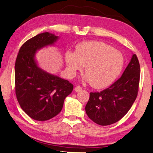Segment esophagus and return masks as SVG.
Here are the masks:
<instances>
[{"instance_id":"1","label":"esophagus","mask_w":153,"mask_h":153,"mask_svg":"<svg viewBox=\"0 0 153 153\" xmlns=\"http://www.w3.org/2000/svg\"><path fill=\"white\" fill-rule=\"evenodd\" d=\"M74 90H75V91H76V92H79V91H81V90H82V87L81 86H79V85H77V86L75 87Z\"/></svg>"}]
</instances>
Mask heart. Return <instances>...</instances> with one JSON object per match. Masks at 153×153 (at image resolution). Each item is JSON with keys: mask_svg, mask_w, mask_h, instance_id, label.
<instances>
[{"mask_svg": "<svg viewBox=\"0 0 153 153\" xmlns=\"http://www.w3.org/2000/svg\"><path fill=\"white\" fill-rule=\"evenodd\" d=\"M66 62L69 71L75 74L85 66V79L96 88L111 84L123 67L122 54L103 42L85 41L76 47V53L67 51Z\"/></svg>", "mask_w": 153, "mask_h": 153, "instance_id": "heart-1", "label": "heart"}]
</instances>
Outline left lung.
Segmentation results:
<instances>
[{
	"label": "left lung",
	"instance_id": "8db88e82",
	"mask_svg": "<svg viewBox=\"0 0 153 153\" xmlns=\"http://www.w3.org/2000/svg\"><path fill=\"white\" fill-rule=\"evenodd\" d=\"M140 63L134 54L122 76L107 89L91 92L85 111L100 126H109L121 119L131 108L139 89Z\"/></svg>",
	"mask_w": 153,
	"mask_h": 153
}]
</instances>
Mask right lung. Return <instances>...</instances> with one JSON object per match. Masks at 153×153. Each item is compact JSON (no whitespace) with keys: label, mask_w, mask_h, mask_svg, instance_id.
<instances>
[{"label":"right lung","mask_w":153,"mask_h":153,"mask_svg":"<svg viewBox=\"0 0 153 153\" xmlns=\"http://www.w3.org/2000/svg\"><path fill=\"white\" fill-rule=\"evenodd\" d=\"M57 36L44 32L22 45L15 64V89L22 109L36 121H43L61 112L66 97L73 90L68 81L49 74L37 66V50L53 45Z\"/></svg>","instance_id":"add662e5"}]
</instances>
